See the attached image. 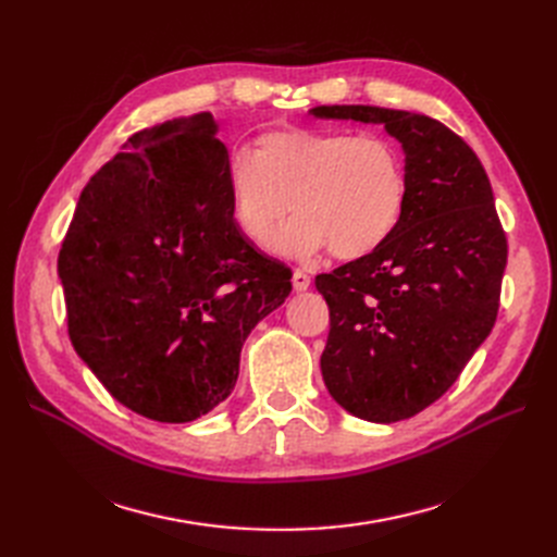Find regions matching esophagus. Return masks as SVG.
<instances>
[{"instance_id":"obj_1","label":"esophagus","mask_w":557,"mask_h":557,"mask_svg":"<svg viewBox=\"0 0 557 557\" xmlns=\"http://www.w3.org/2000/svg\"><path fill=\"white\" fill-rule=\"evenodd\" d=\"M311 285V276L307 274V272H301V269H295V274H293V288L297 290V293H301V290H307Z\"/></svg>"}]
</instances>
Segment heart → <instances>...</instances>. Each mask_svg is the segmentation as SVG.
<instances>
[{
  "label": "heart",
  "mask_w": 557,
  "mask_h": 557,
  "mask_svg": "<svg viewBox=\"0 0 557 557\" xmlns=\"http://www.w3.org/2000/svg\"><path fill=\"white\" fill-rule=\"evenodd\" d=\"M230 209L244 237L260 248L276 239L293 256L330 248L358 260L381 248L397 230L409 197L407 164L381 134L344 129H276L237 150L225 166Z\"/></svg>",
  "instance_id": "obj_1"
}]
</instances>
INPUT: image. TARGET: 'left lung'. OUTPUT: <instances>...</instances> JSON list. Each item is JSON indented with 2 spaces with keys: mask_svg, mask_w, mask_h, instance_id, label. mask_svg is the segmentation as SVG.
<instances>
[{
  "mask_svg": "<svg viewBox=\"0 0 557 557\" xmlns=\"http://www.w3.org/2000/svg\"><path fill=\"white\" fill-rule=\"evenodd\" d=\"M318 117L381 123L407 153L409 197L393 237L315 276L330 307L320 369L352 416L397 423L458 381L491 334L507 234L481 160L444 123L381 107H315Z\"/></svg>",
  "mask_w": 557,
  "mask_h": 557,
  "instance_id": "left-lung-1",
  "label": "left lung"
}]
</instances>
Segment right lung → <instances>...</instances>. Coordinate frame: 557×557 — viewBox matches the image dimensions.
Segmentation results:
<instances>
[{
  "label": "right lung",
  "instance_id": "1",
  "mask_svg": "<svg viewBox=\"0 0 557 557\" xmlns=\"http://www.w3.org/2000/svg\"><path fill=\"white\" fill-rule=\"evenodd\" d=\"M209 111L132 134L81 193L58 256L66 330L107 391L188 423L234 391L250 330L290 295L230 209Z\"/></svg>",
  "mask_w": 557,
  "mask_h": 557
}]
</instances>
